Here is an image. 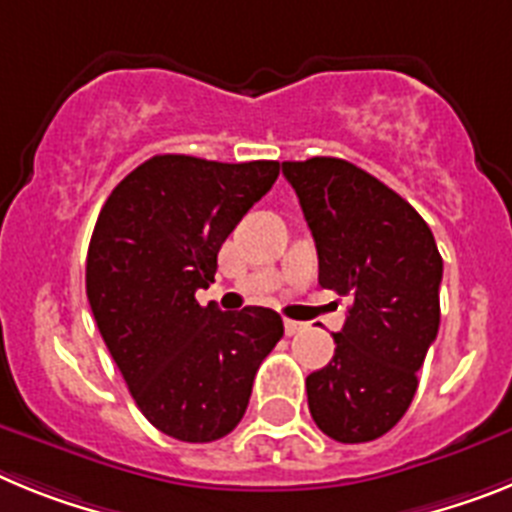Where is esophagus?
Masks as SVG:
<instances>
[{"label": "esophagus", "mask_w": 512, "mask_h": 512, "mask_svg": "<svg viewBox=\"0 0 512 512\" xmlns=\"http://www.w3.org/2000/svg\"><path fill=\"white\" fill-rule=\"evenodd\" d=\"M283 327H286V335H299V332H304L309 324L296 322V319H286V322H283Z\"/></svg>", "instance_id": "esophagus-1"}]
</instances>
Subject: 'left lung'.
Here are the masks:
<instances>
[{
    "label": "left lung",
    "mask_w": 512,
    "mask_h": 512,
    "mask_svg": "<svg viewBox=\"0 0 512 512\" xmlns=\"http://www.w3.org/2000/svg\"><path fill=\"white\" fill-rule=\"evenodd\" d=\"M317 244L319 286L348 296L335 355L306 376L309 412L332 441L389 433L410 407L441 324L443 260L420 213L335 157L283 162Z\"/></svg>",
    "instance_id": "1"
}]
</instances>
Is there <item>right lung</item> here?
<instances>
[{
	"label": "right lung",
	"mask_w": 512,
	"mask_h": 512,
	"mask_svg": "<svg viewBox=\"0 0 512 512\" xmlns=\"http://www.w3.org/2000/svg\"><path fill=\"white\" fill-rule=\"evenodd\" d=\"M281 164L157 154L115 185L87 252L97 330L146 420L185 443L237 428L260 363L283 337L273 309L195 301L242 216Z\"/></svg>",
	"instance_id": "right-lung-1"
}]
</instances>
